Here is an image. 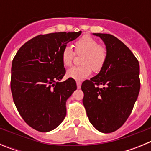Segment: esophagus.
Masks as SVG:
<instances>
[{
	"instance_id": "34e87169",
	"label": "esophagus",
	"mask_w": 151,
	"mask_h": 151,
	"mask_svg": "<svg viewBox=\"0 0 151 151\" xmlns=\"http://www.w3.org/2000/svg\"><path fill=\"white\" fill-rule=\"evenodd\" d=\"M76 85H77V88H81V85H82V82H80V81H77Z\"/></svg>"
}]
</instances>
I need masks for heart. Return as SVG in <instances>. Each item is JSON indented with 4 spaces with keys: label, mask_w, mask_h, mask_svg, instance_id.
I'll return each instance as SVG.
<instances>
[{
    "label": "heart",
    "mask_w": 151,
    "mask_h": 151,
    "mask_svg": "<svg viewBox=\"0 0 151 151\" xmlns=\"http://www.w3.org/2000/svg\"><path fill=\"white\" fill-rule=\"evenodd\" d=\"M74 51L82 57V66H74L67 71V76L76 80H82L91 73L100 71L105 65L108 51L106 47L98 45V41L90 35H84L75 41ZM75 54L71 47H65L61 53V60L64 66L69 67L73 64Z\"/></svg>",
    "instance_id": "1"
}]
</instances>
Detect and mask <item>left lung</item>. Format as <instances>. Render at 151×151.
Here are the masks:
<instances>
[{
	"mask_svg": "<svg viewBox=\"0 0 151 151\" xmlns=\"http://www.w3.org/2000/svg\"><path fill=\"white\" fill-rule=\"evenodd\" d=\"M94 35L104 41L108 56L100 73L82 82V102L94 127L101 132L110 133L119 129L132 111L141 86L139 63L116 37Z\"/></svg>",
	"mask_w": 151,
	"mask_h": 151,
	"instance_id": "obj_1",
	"label": "left lung"
}]
</instances>
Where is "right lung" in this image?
Returning <instances> with one entry per match:
<instances>
[{
  "label": "right lung",
  "instance_id": "1",
  "mask_svg": "<svg viewBox=\"0 0 151 151\" xmlns=\"http://www.w3.org/2000/svg\"><path fill=\"white\" fill-rule=\"evenodd\" d=\"M55 32L35 36L19 49L12 62L10 88L22 118L32 129L47 132L66 115V100L76 90V81L66 74L61 53L66 44L81 35Z\"/></svg>",
  "mask_w": 151,
  "mask_h": 151
}]
</instances>
